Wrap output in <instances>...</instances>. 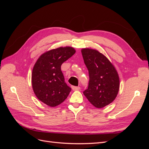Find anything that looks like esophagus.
<instances>
[{
	"mask_svg": "<svg viewBox=\"0 0 149 149\" xmlns=\"http://www.w3.org/2000/svg\"><path fill=\"white\" fill-rule=\"evenodd\" d=\"M71 88L73 90V91H77V90L80 89V87H79V86H71Z\"/></svg>",
	"mask_w": 149,
	"mask_h": 149,
	"instance_id": "obj_1",
	"label": "esophagus"
}]
</instances>
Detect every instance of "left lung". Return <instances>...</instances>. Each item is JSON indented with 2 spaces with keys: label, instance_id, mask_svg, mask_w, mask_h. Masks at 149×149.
I'll return each instance as SVG.
<instances>
[{
  "label": "left lung",
  "instance_id": "1",
  "mask_svg": "<svg viewBox=\"0 0 149 149\" xmlns=\"http://www.w3.org/2000/svg\"><path fill=\"white\" fill-rule=\"evenodd\" d=\"M89 73L88 89L83 94L97 108L109 104L116 97L119 89V78L114 66L107 58L96 49L81 50Z\"/></svg>",
  "mask_w": 149,
  "mask_h": 149
}]
</instances>
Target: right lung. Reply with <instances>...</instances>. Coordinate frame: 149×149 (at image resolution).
I'll list each match as a JSON object with an SVG mask.
<instances>
[{
  "label": "right lung",
  "mask_w": 149,
  "mask_h": 149,
  "mask_svg": "<svg viewBox=\"0 0 149 149\" xmlns=\"http://www.w3.org/2000/svg\"><path fill=\"white\" fill-rule=\"evenodd\" d=\"M75 52L72 47H60L40 56L31 75L33 91L40 101L49 106L55 107L67 98L71 89L65 82L61 66Z\"/></svg>",
  "instance_id": "1"
}]
</instances>
